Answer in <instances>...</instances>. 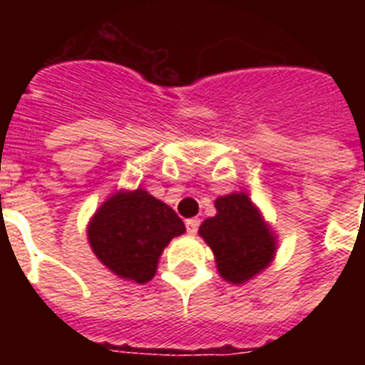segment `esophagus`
<instances>
[{
	"label": "esophagus",
	"instance_id": "1",
	"mask_svg": "<svg viewBox=\"0 0 365 365\" xmlns=\"http://www.w3.org/2000/svg\"><path fill=\"white\" fill-rule=\"evenodd\" d=\"M199 225L200 220H197V217H189V220H185V227H187L189 235L197 233V231H199Z\"/></svg>",
	"mask_w": 365,
	"mask_h": 365
}]
</instances>
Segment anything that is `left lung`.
Here are the masks:
<instances>
[{
  "mask_svg": "<svg viewBox=\"0 0 365 365\" xmlns=\"http://www.w3.org/2000/svg\"><path fill=\"white\" fill-rule=\"evenodd\" d=\"M214 206L216 216L202 222L199 235L214 252L220 277L239 286L274 261L278 237L244 191L217 197Z\"/></svg>",
  "mask_w": 365,
  "mask_h": 365,
  "instance_id": "1",
  "label": "left lung"
}]
</instances>
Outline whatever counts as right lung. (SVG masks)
I'll return each mask as SVG.
<instances>
[{
    "label": "right lung",
    "instance_id": "add662e5",
    "mask_svg": "<svg viewBox=\"0 0 365 365\" xmlns=\"http://www.w3.org/2000/svg\"><path fill=\"white\" fill-rule=\"evenodd\" d=\"M183 233L176 212L142 187L111 193L87 225L88 244L100 263L138 284L155 277L168 242Z\"/></svg>",
    "mask_w": 365,
    "mask_h": 365
}]
</instances>
